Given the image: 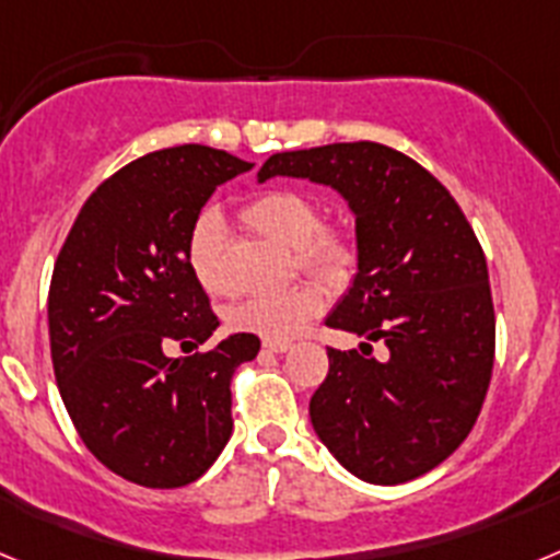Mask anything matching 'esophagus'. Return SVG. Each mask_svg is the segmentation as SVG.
I'll use <instances>...</instances> for the list:
<instances>
[{
	"mask_svg": "<svg viewBox=\"0 0 560 560\" xmlns=\"http://www.w3.org/2000/svg\"><path fill=\"white\" fill-rule=\"evenodd\" d=\"M289 348H291L289 341H264L266 353H285Z\"/></svg>",
	"mask_w": 560,
	"mask_h": 560,
	"instance_id": "esophagus-1",
	"label": "esophagus"
}]
</instances>
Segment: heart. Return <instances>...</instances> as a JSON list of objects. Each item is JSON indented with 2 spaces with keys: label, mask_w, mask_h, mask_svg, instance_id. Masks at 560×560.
Here are the masks:
<instances>
[{
  "label": "heart",
  "mask_w": 560,
  "mask_h": 560,
  "mask_svg": "<svg viewBox=\"0 0 560 560\" xmlns=\"http://www.w3.org/2000/svg\"><path fill=\"white\" fill-rule=\"evenodd\" d=\"M244 221L252 230L275 237L277 244L296 249V260L323 280H341L355 260V246L348 232L323 226V207L308 192L291 187H269L244 205ZM187 264L201 289L212 294L230 291L224 269V224L205 212L187 235ZM325 305V291L314 283L294 285L277 294H257L230 311V325L266 341H289L305 328L311 316Z\"/></svg>",
  "instance_id": "heart-1"
}]
</instances>
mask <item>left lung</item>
<instances>
[{
	"mask_svg": "<svg viewBox=\"0 0 560 560\" xmlns=\"http://www.w3.org/2000/svg\"><path fill=\"white\" fill-rule=\"evenodd\" d=\"M271 176L330 185L355 215L359 271L328 328L364 341L361 353L328 348L314 432L364 482L432 471L474 429L493 373L497 316L471 224L427 167L378 142L275 153L257 182Z\"/></svg>",
	"mask_w": 560,
	"mask_h": 560,
	"instance_id": "8db88e82",
	"label": "left lung"
}]
</instances>
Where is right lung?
<instances>
[{"label": "right lung", "instance_id": "right-lung-1", "mask_svg": "<svg viewBox=\"0 0 560 560\" xmlns=\"http://www.w3.org/2000/svg\"><path fill=\"white\" fill-rule=\"evenodd\" d=\"M252 162L207 145L128 162L86 199L49 283V353L63 407L83 446L142 488L201 477L232 434V375L260 350L235 334L207 353L219 328L187 264V235L215 187Z\"/></svg>", "mask_w": 560, "mask_h": 560}]
</instances>
